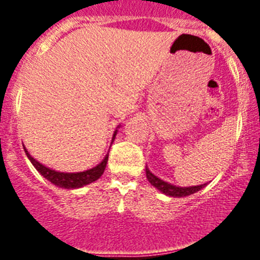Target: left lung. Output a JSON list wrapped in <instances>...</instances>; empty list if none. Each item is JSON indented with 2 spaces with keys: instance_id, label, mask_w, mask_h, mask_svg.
<instances>
[{
  "instance_id": "1",
  "label": "left lung",
  "mask_w": 260,
  "mask_h": 260,
  "mask_svg": "<svg viewBox=\"0 0 260 260\" xmlns=\"http://www.w3.org/2000/svg\"><path fill=\"white\" fill-rule=\"evenodd\" d=\"M146 176L148 182H150L152 186H155L158 191H161L162 194L165 195H169V197H174V198H183V197L191 195L194 194V192L202 190L204 186L207 185V183H203V185L187 186V187H181V186L172 185V183L165 182L164 180H161V178H158L157 176H155V174H153L147 167H146Z\"/></svg>"
}]
</instances>
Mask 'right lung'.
<instances>
[{
  "label": "right lung",
  "instance_id": "1",
  "mask_svg": "<svg viewBox=\"0 0 260 260\" xmlns=\"http://www.w3.org/2000/svg\"><path fill=\"white\" fill-rule=\"evenodd\" d=\"M117 128L113 134V138H112V143H113V141L116 139V134L117 132H118ZM23 148H24V152H26L27 157L29 158V161H31L32 165L35 167L36 171H38L41 176L44 177V178H47L49 182H52L53 185L62 187V189H79V187H83V186L88 185V183L95 182V181H98L99 178L103 176L108 162L107 153L105 157L103 158V161L99 162L96 167L91 168V169H87V171L84 172H75V173H65V172H57L54 171V169H50V168L45 167L44 164H41L40 161H38L36 158H34L29 155V152L27 151L26 147L23 146Z\"/></svg>",
  "mask_w": 260,
  "mask_h": 260
}]
</instances>
